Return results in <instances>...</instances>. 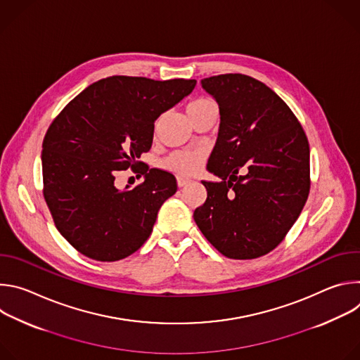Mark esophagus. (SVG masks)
<instances>
[{"label": "esophagus", "mask_w": 360, "mask_h": 360, "mask_svg": "<svg viewBox=\"0 0 360 360\" xmlns=\"http://www.w3.org/2000/svg\"><path fill=\"white\" fill-rule=\"evenodd\" d=\"M189 182H191V179H188V178H182V176H178V178H176V184H178L179 188L186 186Z\"/></svg>", "instance_id": "obj_1"}]
</instances>
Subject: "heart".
Returning a JSON list of instances; mask_svg holds the SVG:
<instances>
[{
  "instance_id": "b5f03b06",
  "label": "heart",
  "mask_w": 360,
  "mask_h": 360,
  "mask_svg": "<svg viewBox=\"0 0 360 360\" xmlns=\"http://www.w3.org/2000/svg\"><path fill=\"white\" fill-rule=\"evenodd\" d=\"M211 110H218L217 102L207 96H199L192 99L186 105V114L189 120H195ZM205 161V153L202 150H175L162 161V167L168 171H172L179 175H192L195 174Z\"/></svg>"
}]
</instances>
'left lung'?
Instances as JSON below:
<instances>
[{
	"instance_id": "1",
	"label": "left lung",
	"mask_w": 360,
	"mask_h": 360,
	"mask_svg": "<svg viewBox=\"0 0 360 360\" xmlns=\"http://www.w3.org/2000/svg\"><path fill=\"white\" fill-rule=\"evenodd\" d=\"M221 124L208 196L193 219L224 256L255 259L274 250L299 218L311 189L309 142L295 114L264 82L243 74L200 81Z\"/></svg>"
}]
</instances>
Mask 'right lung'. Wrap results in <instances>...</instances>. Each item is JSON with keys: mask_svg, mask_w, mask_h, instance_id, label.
<instances>
[{"mask_svg": "<svg viewBox=\"0 0 360 360\" xmlns=\"http://www.w3.org/2000/svg\"><path fill=\"white\" fill-rule=\"evenodd\" d=\"M195 79L114 75L94 82L51 122L42 142V193L60 233L86 258L114 262L149 238L161 205L178 186L171 172L136 161L155 120L192 92ZM131 167L146 181L113 185Z\"/></svg>", "mask_w": 360, "mask_h": 360, "instance_id": "1", "label": "right lung"}]
</instances>
